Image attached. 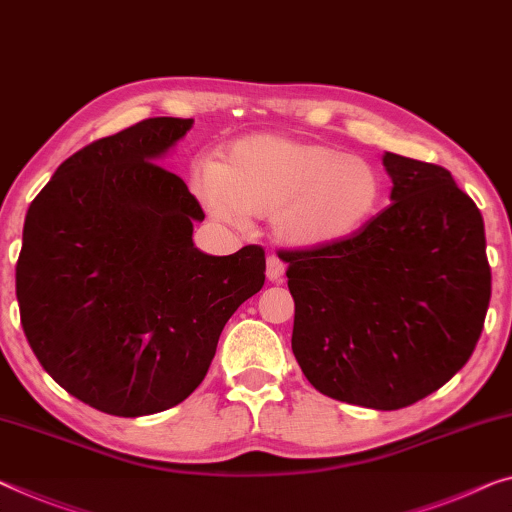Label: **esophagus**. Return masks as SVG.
Listing matches in <instances>:
<instances>
[{
    "label": "esophagus",
    "instance_id": "1",
    "mask_svg": "<svg viewBox=\"0 0 512 512\" xmlns=\"http://www.w3.org/2000/svg\"><path fill=\"white\" fill-rule=\"evenodd\" d=\"M282 276H285V262L278 255H269V259H266V278L278 282Z\"/></svg>",
    "mask_w": 512,
    "mask_h": 512
}]
</instances>
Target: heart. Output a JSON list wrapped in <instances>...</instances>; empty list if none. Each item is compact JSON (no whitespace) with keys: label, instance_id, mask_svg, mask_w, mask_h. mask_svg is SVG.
<instances>
[{"label":"heart","instance_id":"heart-1","mask_svg":"<svg viewBox=\"0 0 512 512\" xmlns=\"http://www.w3.org/2000/svg\"><path fill=\"white\" fill-rule=\"evenodd\" d=\"M193 186L213 218L271 213L273 232L296 248L349 241L384 202V177L368 158L278 133L232 142L218 167L197 170Z\"/></svg>","mask_w":512,"mask_h":512}]
</instances>
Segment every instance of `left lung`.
Masks as SVG:
<instances>
[{"mask_svg":"<svg viewBox=\"0 0 512 512\" xmlns=\"http://www.w3.org/2000/svg\"><path fill=\"white\" fill-rule=\"evenodd\" d=\"M391 207L331 248L282 250L294 296L292 352L333 400L381 411L437 391L485 324V225L446 167L384 156Z\"/></svg>","mask_w":512,"mask_h":512,"instance_id":"1","label":"left lung"}]
</instances>
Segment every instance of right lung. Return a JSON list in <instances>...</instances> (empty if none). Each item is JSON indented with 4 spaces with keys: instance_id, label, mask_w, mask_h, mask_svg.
Returning <instances> with one entry per match:
<instances>
[{
    "instance_id": "obj_1",
    "label": "right lung",
    "mask_w": 512,
    "mask_h": 512,
    "mask_svg": "<svg viewBox=\"0 0 512 512\" xmlns=\"http://www.w3.org/2000/svg\"><path fill=\"white\" fill-rule=\"evenodd\" d=\"M193 119L151 117L87 144L29 204L15 264L38 363L89 407L147 416L188 398L227 319L264 285L262 246H193L195 195L156 160Z\"/></svg>"
}]
</instances>
